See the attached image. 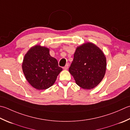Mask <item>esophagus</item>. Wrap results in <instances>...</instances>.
<instances>
[{"label":"esophagus","mask_w":130,"mask_h":130,"mask_svg":"<svg viewBox=\"0 0 130 130\" xmlns=\"http://www.w3.org/2000/svg\"><path fill=\"white\" fill-rule=\"evenodd\" d=\"M68 67H69V64H68V63H67V64H66V65L65 66V67H63V69L64 70H67Z\"/></svg>","instance_id":"1"}]
</instances>
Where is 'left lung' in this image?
I'll return each mask as SVG.
<instances>
[{
	"label": "left lung",
	"instance_id": "left-lung-1",
	"mask_svg": "<svg viewBox=\"0 0 130 130\" xmlns=\"http://www.w3.org/2000/svg\"><path fill=\"white\" fill-rule=\"evenodd\" d=\"M106 68V57L102 51L92 43H86L77 48L69 71L77 85L91 90L102 80Z\"/></svg>",
	"mask_w": 130,
	"mask_h": 130
}]
</instances>
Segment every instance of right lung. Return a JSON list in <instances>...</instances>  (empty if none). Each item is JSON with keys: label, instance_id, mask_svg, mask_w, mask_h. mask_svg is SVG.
I'll return each instance as SVG.
<instances>
[{"label": "right lung", "instance_id": "obj_1", "mask_svg": "<svg viewBox=\"0 0 130 130\" xmlns=\"http://www.w3.org/2000/svg\"><path fill=\"white\" fill-rule=\"evenodd\" d=\"M26 80L37 90H45L54 84L62 70L56 58L51 56L50 50L37 45L25 55L22 65Z\"/></svg>", "mask_w": 130, "mask_h": 130}]
</instances>
